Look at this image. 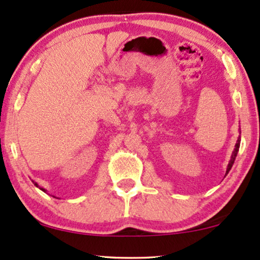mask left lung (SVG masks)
I'll return each mask as SVG.
<instances>
[{
	"label": "left lung",
	"instance_id": "1",
	"mask_svg": "<svg viewBox=\"0 0 260 260\" xmlns=\"http://www.w3.org/2000/svg\"><path fill=\"white\" fill-rule=\"evenodd\" d=\"M239 145H240V138L238 139V141H237V144H236V148H235V151H233V153H232L231 160H230V162H229L228 171H226V173H229V171L231 170V167H232V165H233V162H235L236 156H237V153H238V151H239Z\"/></svg>",
	"mask_w": 260,
	"mask_h": 260
}]
</instances>
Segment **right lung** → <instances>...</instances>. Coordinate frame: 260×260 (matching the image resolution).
Here are the masks:
<instances>
[{
    "mask_svg": "<svg viewBox=\"0 0 260 260\" xmlns=\"http://www.w3.org/2000/svg\"><path fill=\"white\" fill-rule=\"evenodd\" d=\"M35 185H36V186H38V184H36V182H35ZM41 189H42V191H45V189H43V188H41Z\"/></svg>",
    "mask_w": 260,
    "mask_h": 260,
    "instance_id": "obj_1",
    "label": "right lung"
}]
</instances>
